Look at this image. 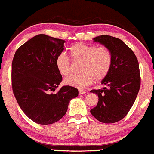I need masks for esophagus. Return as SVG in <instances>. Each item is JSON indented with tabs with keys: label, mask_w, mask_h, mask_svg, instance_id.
I'll return each mask as SVG.
<instances>
[{
	"label": "esophagus",
	"mask_w": 154,
	"mask_h": 154,
	"mask_svg": "<svg viewBox=\"0 0 154 154\" xmlns=\"http://www.w3.org/2000/svg\"><path fill=\"white\" fill-rule=\"evenodd\" d=\"M86 94V91L82 90V89H79V94L80 95H82V94Z\"/></svg>",
	"instance_id": "esophagus-1"
}]
</instances>
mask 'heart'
<instances>
[{
  "label": "heart",
  "instance_id": "heart-1",
  "mask_svg": "<svg viewBox=\"0 0 154 154\" xmlns=\"http://www.w3.org/2000/svg\"><path fill=\"white\" fill-rule=\"evenodd\" d=\"M73 62H80V74H73L66 79L65 84L75 88H84L96 81L104 80L110 72L112 65V54L107 47H96L83 43H77L69 50ZM55 66L62 76L66 77L72 72L70 59L61 53L55 59Z\"/></svg>",
  "mask_w": 154,
  "mask_h": 154
}]
</instances>
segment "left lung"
I'll list each match as a JSON object with an SVG mask.
<instances>
[{"mask_svg":"<svg viewBox=\"0 0 154 154\" xmlns=\"http://www.w3.org/2000/svg\"><path fill=\"white\" fill-rule=\"evenodd\" d=\"M94 42L110 50L112 65L102 84V89L91 90L99 102L91 113L100 122L113 124L123 119L132 107L140 87L139 63L134 52L122 40L107 35L95 37Z\"/></svg>","mask_w":154,"mask_h":154,"instance_id":"left-lung-1","label":"left lung"}]
</instances>
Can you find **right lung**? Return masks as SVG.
<instances>
[{
	"instance_id": "add662e5",
	"label": "right lung",
	"mask_w": 154,
	"mask_h": 154,
	"mask_svg": "<svg viewBox=\"0 0 154 154\" xmlns=\"http://www.w3.org/2000/svg\"><path fill=\"white\" fill-rule=\"evenodd\" d=\"M63 39L47 35L33 37L17 50L11 66L12 90L22 110L33 121L48 125L66 113L78 90L69 85L55 91L62 81L55 59L63 51Z\"/></svg>"
}]
</instances>
